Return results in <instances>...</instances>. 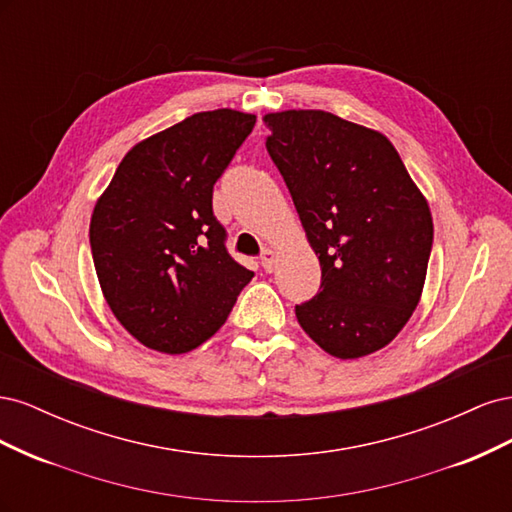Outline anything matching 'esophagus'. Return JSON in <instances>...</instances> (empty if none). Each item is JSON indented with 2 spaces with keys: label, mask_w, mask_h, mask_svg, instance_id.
Listing matches in <instances>:
<instances>
[{
  "label": "esophagus",
  "mask_w": 512,
  "mask_h": 512,
  "mask_svg": "<svg viewBox=\"0 0 512 512\" xmlns=\"http://www.w3.org/2000/svg\"><path fill=\"white\" fill-rule=\"evenodd\" d=\"M260 265H262V269H265L267 273H271L273 267H275V252L273 250H262Z\"/></svg>",
  "instance_id": "1"
}]
</instances>
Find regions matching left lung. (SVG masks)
<instances>
[{
	"mask_svg": "<svg viewBox=\"0 0 512 512\" xmlns=\"http://www.w3.org/2000/svg\"><path fill=\"white\" fill-rule=\"evenodd\" d=\"M267 151L286 181L320 292L294 307L337 359L393 342L421 299L433 243L427 200L389 138L327 111L265 115Z\"/></svg>",
	"mask_w": 512,
	"mask_h": 512,
	"instance_id": "8db88e82",
	"label": "left lung"
}]
</instances>
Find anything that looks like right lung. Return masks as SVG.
<instances>
[{
    "instance_id": "right-lung-1",
    "label": "right lung",
    "mask_w": 512,
    "mask_h": 512,
    "mask_svg": "<svg viewBox=\"0 0 512 512\" xmlns=\"http://www.w3.org/2000/svg\"><path fill=\"white\" fill-rule=\"evenodd\" d=\"M254 123L230 108L185 117L132 147L96 203L89 243L104 299L151 350L207 342L254 277L213 215V185Z\"/></svg>"
}]
</instances>
